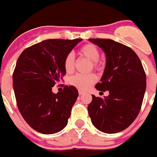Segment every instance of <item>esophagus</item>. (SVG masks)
Returning <instances> with one entry per match:
<instances>
[{
	"instance_id": "34e87169",
	"label": "esophagus",
	"mask_w": 157,
	"mask_h": 157,
	"mask_svg": "<svg viewBox=\"0 0 157 157\" xmlns=\"http://www.w3.org/2000/svg\"><path fill=\"white\" fill-rule=\"evenodd\" d=\"M78 94H79V95H82V94H85V92H84V91H82V90H78Z\"/></svg>"
}]
</instances>
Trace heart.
Instances as JSON below:
<instances>
[{"label":"heart","mask_w":157,"mask_h":157,"mask_svg":"<svg viewBox=\"0 0 157 157\" xmlns=\"http://www.w3.org/2000/svg\"><path fill=\"white\" fill-rule=\"evenodd\" d=\"M79 53L80 55L92 62V66L94 68H100V64L98 63V59L100 58V51L98 47L93 44H86L80 48ZM63 67L67 73H71L74 71L75 59L71 53L67 54L66 56L63 61ZM96 80L97 77L93 73L88 75L78 74L71 78L70 84L80 90H86L91 86L93 83L95 82Z\"/></svg>","instance_id":"heart-1"}]
</instances>
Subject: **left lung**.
<instances>
[{
	"mask_svg": "<svg viewBox=\"0 0 157 157\" xmlns=\"http://www.w3.org/2000/svg\"><path fill=\"white\" fill-rule=\"evenodd\" d=\"M89 41L102 48L106 56L103 75L96 89L109 92L104 98L92 95L89 116L100 131L116 134L127 128L138 116L146 90V75L139 57L130 47L112 39Z\"/></svg>",
	"mask_w": 157,
	"mask_h": 157,
	"instance_id": "left-lung-1",
	"label": "left lung"
}]
</instances>
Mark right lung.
Instances as JSON below:
<instances>
[{
    "label": "right lung",
    "instance_id": "right-lung-1",
    "mask_svg": "<svg viewBox=\"0 0 157 157\" xmlns=\"http://www.w3.org/2000/svg\"><path fill=\"white\" fill-rule=\"evenodd\" d=\"M82 40H45L18 58L12 76L16 103L25 121L37 132L55 134L67 124L78 92L73 86L57 94L52 89L66 74V56Z\"/></svg>",
    "mask_w": 157,
    "mask_h": 157
}]
</instances>
